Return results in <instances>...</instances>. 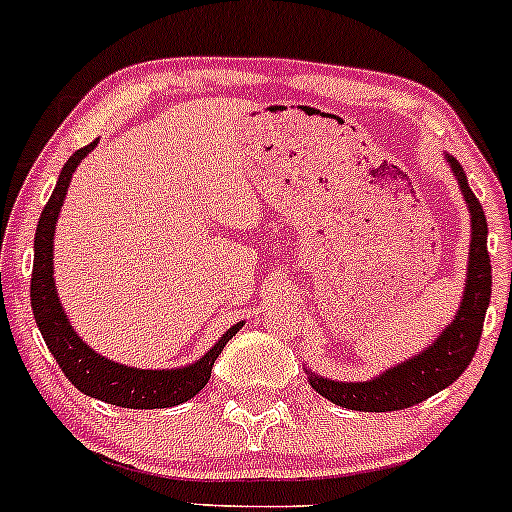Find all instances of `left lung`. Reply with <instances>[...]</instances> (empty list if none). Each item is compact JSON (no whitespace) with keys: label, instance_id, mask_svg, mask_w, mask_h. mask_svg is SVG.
<instances>
[{"label":"left lung","instance_id":"left-lung-1","mask_svg":"<svg viewBox=\"0 0 512 512\" xmlns=\"http://www.w3.org/2000/svg\"><path fill=\"white\" fill-rule=\"evenodd\" d=\"M445 159L459 183L469 220H472L467 278H464V292L457 314L428 348L365 382H336L304 367L309 387L343 409L382 413L421 404L428 396L442 392L459 380L479 346L486 309L491 302V258L486 249L488 225L484 208L469 188L462 166L450 154H445Z\"/></svg>","mask_w":512,"mask_h":512}]
</instances>
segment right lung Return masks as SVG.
I'll return each instance as SVG.
<instances>
[{
    "instance_id": "add662e5",
    "label": "right lung",
    "mask_w": 512,
    "mask_h": 512,
    "mask_svg": "<svg viewBox=\"0 0 512 512\" xmlns=\"http://www.w3.org/2000/svg\"><path fill=\"white\" fill-rule=\"evenodd\" d=\"M99 140L72 154L67 164L62 166L60 179L55 183V191L50 195L48 205L40 212L36 227V244H33V275H31V307L33 317L57 365L62 367L65 377L79 392L101 399L106 404L123 406V409H169L179 406L183 401L193 399L200 389L210 380V372L215 360L220 358L222 348L227 346L229 338L237 333L244 321L222 333L208 353L200 355L191 365L166 367V370H142V367L120 365L106 355L96 353L94 348L86 346L74 326L70 324L65 307L57 297L55 271H53V246H55V227L60 217L62 203L67 198V188L72 183V174L82 159L91 152Z\"/></svg>"
}]
</instances>
